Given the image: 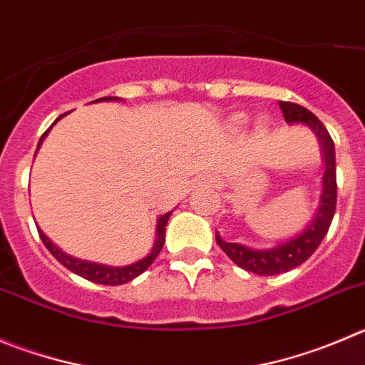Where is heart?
Masks as SVG:
<instances>
[{"mask_svg":"<svg viewBox=\"0 0 365 365\" xmlns=\"http://www.w3.org/2000/svg\"><path fill=\"white\" fill-rule=\"evenodd\" d=\"M237 122H245V117H237Z\"/></svg>","mask_w":365,"mask_h":365,"instance_id":"heart-1","label":"heart"}]
</instances>
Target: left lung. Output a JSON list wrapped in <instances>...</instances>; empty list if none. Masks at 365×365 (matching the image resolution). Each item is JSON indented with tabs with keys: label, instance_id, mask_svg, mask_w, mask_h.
Here are the masks:
<instances>
[{
	"label": "left lung",
	"instance_id": "left-lung-1",
	"mask_svg": "<svg viewBox=\"0 0 365 365\" xmlns=\"http://www.w3.org/2000/svg\"><path fill=\"white\" fill-rule=\"evenodd\" d=\"M279 108L282 110L284 120L288 124L302 122V124L309 125L319 136L326 162L324 178H322L324 187H322L321 207L317 210L312 223L308 225V229L299 234V236H295L294 240H288L286 243L279 245L272 250H252V248L243 247L240 243H227L216 232V241L221 250L229 255L237 267L257 275H277L282 274V272H290L292 268H297L299 264L304 263L309 255L319 248L321 241L328 234L336 209L335 144H333V138L329 136L328 129L312 111L295 104V102L279 101Z\"/></svg>",
	"mask_w": 365,
	"mask_h": 365
}]
</instances>
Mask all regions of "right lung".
Masks as SVG:
<instances>
[{
  "instance_id": "obj_1",
  "label": "right lung",
  "mask_w": 365,
  "mask_h": 365,
  "mask_svg": "<svg viewBox=\"0 0 365 365\" xmlns=\"http://www.w3.org/2000/svg\"><path fill=\"white\" fill-rule=\"evenodd\" d=\"M111 98H117V97H102V98H97V101H93V102L111 101ZM61 117H63V115H61ZM59 118H57V120H59ZM56 122H53V124H56ZM48 131H50V129H48ZM48 131L43 133V136H41V140H39V145H41V142H43V138L46 136V133H48ZM169 216H171V212L163 214V216L158 220V227H156V234H158V240H156L155 248H153L151 254H149L148 257H144V259L129 264V267H120V268H118V267H104V264L90 263V261L75 259V257H71V255L64 254L63 250H59V248H57L56 245H53L52 241L48 240V237L44 236L43 230L37 229V232H39L41 241L44 243V247L48 248L50 254H52L53 257H56V259L59 261L63 267H66L70 272H73V274L81 275V277L88 279V281H91V282H97V284L118 286V284H125V282H129L131 279L138 277V275L144 274V272L148 270L149 267H151L153 261L156 259V255H158L160 250H162L163 241H165V225H167V221H169Z\"/></svg>"
}]
</instances>
